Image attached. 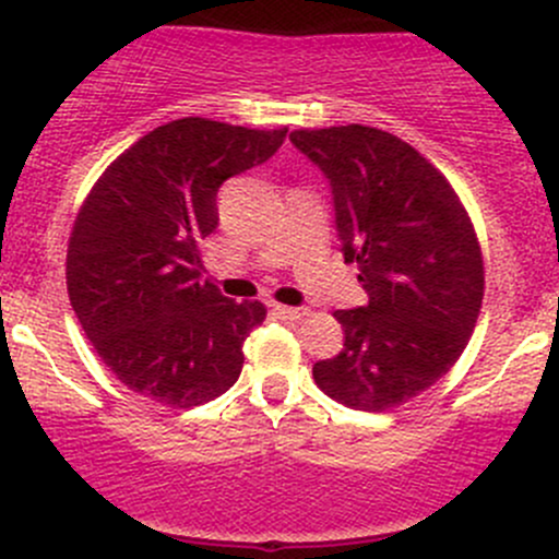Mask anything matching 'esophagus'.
Listing matches in <instances>:
<instances>
[{"label": "esophagus", "mask_w": 559, "mask_h": 559, "mask_svg": "<svg viewBox=\"0 0 559 559\" xmlns=\"http://www.w3.org/2000/svg\"><path fill=\"white\" fill-rule=\"evenodd\" d=\"M274 312H277L282 320H304L309 314V309L307 307H282V304H274Z\"/></svg>", "instance_id": "obj_1"}]
</instances>
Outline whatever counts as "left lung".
I'll return each mask as SVG.
<instances>
[{
  "instance_id": "obj_1",
  "label": "left lung",
  "mask_w": 559,
  "mask_h": 559,
  "mask_svg": "<svg viewBox=\"0 0 559 559\" xmlns=\"http://www.w3.org/2000/svg\"><path fill=\"white\" fill-rule=\"evenodd\" d=\"M331 182L336 231L368 304L338 309L344 349L314 364L338 404L384 412L457 364L485 296L474 226L447 177L412 145L371 126L293 131Z\"/></svg>"
}]
</instances>
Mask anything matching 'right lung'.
Wrapping results in <instances>:
<instances>
[{
    "mask_svg": "<svg viewBox=\"0 0 559 559\" xmlns=\"http://www.w3.org/2000/svg\"><path fill=\"white\" fill-rule=\"evenodd\" d=\"M287 129L210 118L158 126L120 153L74 217L67 290L99 358L129 390L171 408L226 393L261 301H231L201 280V239L217 228L228 177L280 151Z\"/></svg>",
    "mask_w": 559,
    "mask_h": 559,
    "instance_id": "right-lung-1",
    "label": "right lung"
}]
</instances>
